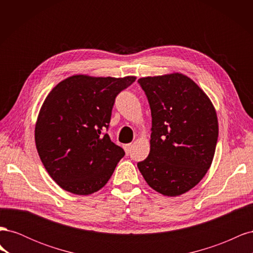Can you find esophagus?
Instances as JSON below:
<instances>
[{
    "label": "esophagus",
    "instance_id": "1",
    "mask_svg": "<svg viewBox=\"0 0 253 253\" xmlns=\"http://www.w3.org/2000/svg\"><path fill=\"white\" fill-rule=\"evenodd\" d=\"M132 147H133V144H132V143H127V144H125V145H124V149H125V151H126V154H128V153L131 152Z\"/></svg>",
    "mask_w": 253,
    "mask_h": 253
}]
</instances>
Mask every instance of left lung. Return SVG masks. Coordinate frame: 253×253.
I'll use <instances>...</instances> for the list:
<instances>
[{"mask_svg":"<svg viewBox=\"0 0 253 253\" xmlns=\"http://www.w3.org/2000/svg\"><path fill=\"white\" fill-rule=\"evenodd\" d=\"M151 108L149 156L137 164L148 185L165 196H179L211 167L218 137L210 98L181 73L138 80Z\"/></svg>","mask_w":253,"mask_h":253,"instance_id":"obj_1","label":"left lung"}]
</instances>
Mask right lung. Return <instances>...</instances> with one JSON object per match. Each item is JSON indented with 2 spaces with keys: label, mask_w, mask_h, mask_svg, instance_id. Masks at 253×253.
Wrapping results in <instances>:
<instances>
[{
  "label": "right lung",
  "mask_w": 253,
  "mask_h": 253,
  "mask_svg": "<svg viewBox=\"0 0 253 253\" xmlns=\"http://www.w3.org/2000/svg\"><path fill=\"white\" fill-rule=\"evenodd\" d=\"M136 80L71 76L53 87L41 106L35 141L41 162L63 190L89 195L103 188L125 151L102 131L115 98Z\"/></svg>",
  "instance_id": "obj_1"
}]
</instances>
